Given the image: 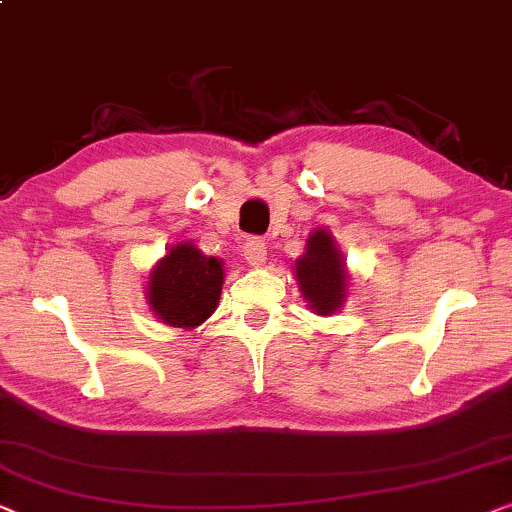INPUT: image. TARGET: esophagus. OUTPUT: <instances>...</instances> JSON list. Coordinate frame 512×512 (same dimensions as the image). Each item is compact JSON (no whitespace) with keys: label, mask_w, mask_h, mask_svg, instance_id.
Returning a JSON list of instances; mask_svg holds the SVG:
<instances>
[{"label":"esophagus","mask_w":512,"mask_h":512,"mask_svg":"<svg viewBox=\"0 0 512 512\" xmlns=\"http://www.w3.org/2000/svg\"><path fill=\"white\" fill-rule=\"evenodd\" d=\"M243 255L252 267H262L264 260H267V243L262 238H248L243 245Z\"/></svg>","instance_id":"34e87169"}]
</instances>
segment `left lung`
<instances>
[{
	"label": "left lung",
	"mask_w": 512,
	"mask_h": 512,
	"mask_svg": "<svg viewBox=\"0 0 512 512\" xmlns=\"http://www.w3.org/2000/svg\"><path fill=\"white\" fill-rule=\"evenodd\" d=\"M295 269L304 297L309 299L313 311L330 316L332 311L339 309V304L344 302L346 274L342 257L327 231H313L306 243V252L297 260Z\"/></svg>",
	"instance_id": "1"
}]
</instances>
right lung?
I'll list each match as a JSON object with an SVG mask.
<instances>
[{
	"mask_svg": "<svg viewBox=\"0 0 512 512\" xmlns=\"http://www.w3.org/2000/svg\"><path fill=\"white\" fill-rule=\"evenodd\" d=\"M220 260L206 257L192 243H177L149 281V304L163 323L194 327L215 311L222 292Z\"/></svg>",
	"mask_w": 512,
	"mask_h": 512,
	"instance_id": "obj_1",
	"label": "right lung"
}]
</instances>
